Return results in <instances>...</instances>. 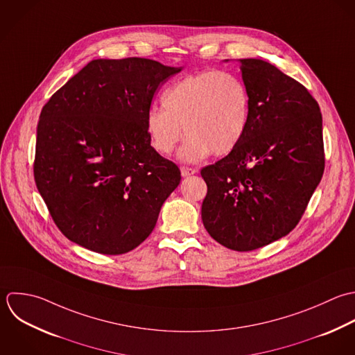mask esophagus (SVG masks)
Segmentation results:
<instances>
[{
    "mask_svg": "<svg viewBox=\"0 0 355 355\" xmlns=\"http://www.w3.org/2000/svg\"><path fill=\"white\" fill-rule=\"evenodd\" d=\"M198 170L196 168H192V167H181V175L182 177H189V175H193L196 174Z\"/></svg>",
    "mask_w": 355,
    "mask_h": 355,
    "instance_id": "obj_1",
    "label": "esophagus"
}]
</instances>
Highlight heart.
Masks as SVG:
<instances>
[{
    "mask_svg": "<svg viewBox=\"0 0 355 355\" xmlns=\"http://www.w3.org/2000/svg\"><path fill=\"white\" fill-rule=\"evenodd\" d=\"M162 109H150L145 130L152 148L170 155L185 134L180 159L196 163L211 152L225 156L242 142L250 121L252 98L245 81L228 71H202L170 85Z\"/></svg>",
    "mask_w": 355,
    "mask_h": 355,
    "instance_id": "b5f03b06",
    "label": "heart"
}]
</instances>
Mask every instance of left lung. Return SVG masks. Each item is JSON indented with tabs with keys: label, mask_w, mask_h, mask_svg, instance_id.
I'll use <instances>...</instances> for the list:
<instances>
[{
	"label": "left lung",
	"mask_w": 355,
	"mask_h": 355,
	"mask_svg": "<svg viewBox=\"0 0 355 355\" xmlns=\"http://www.w3.org/2000/svg\"><path fill=\"white\" fill-rule=\"evenodd\" d=\"M238 63L250 91V121L239 146L200 171L207 184L202 220L223 246L250 252L300 221L324 174L322 114L307 88L274 64Z\"/></svg>",
	"instance_id": "left-lung-1"
}]
</instances>
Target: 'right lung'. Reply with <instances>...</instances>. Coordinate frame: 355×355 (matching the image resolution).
Returning <instances> with one entry per match:
<instances>
[{
    "mask_svg": "<svg viewBox=\"0 0 355 355\" xmlns=\"http://www.w3.org/2000/svg\"><path fill=\"white\" fill-rule=\"evenodd\" d=\"M182 69L94 59L42 107L34 180L69 241L114 256L153 231L181 173L150 146L145 120L157 87Z\"/></svg>",
    "mask_w": 355,
    "mask_h": 355,
    "instance_id": "add662e5",
    "label": "right lung"
}]
</instances>
